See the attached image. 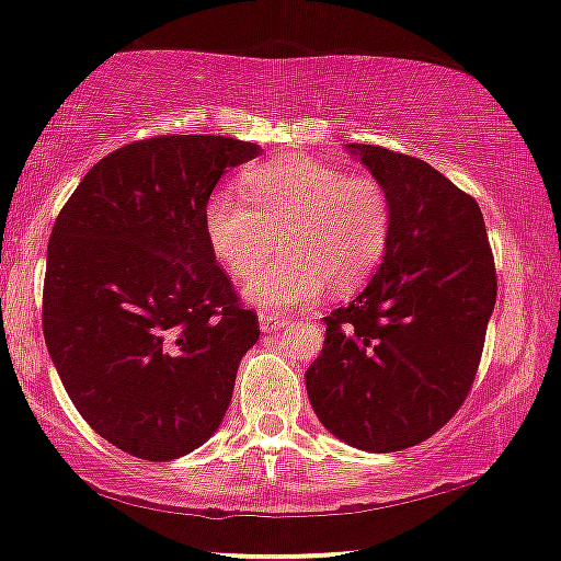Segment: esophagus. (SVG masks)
Masks as SVG:
<instances>
[{
    "label": "esophagus",
    "mask_w": 561,
    "mask_h": 561,
    "mask_svg": "<svg viewBox=\"0 0 561 561\" xmlns=\"http://www.w3.org/2000/svg\"><path fill=\"white\" fill-rule=\"evenodd\" d=\"M257 317H260V330H262V333H275V330L288 328V324L294 322L291 317H283L278 312H260Z\"/></svg>",
    "instance_id": "esophagus-1"
}]
</instances>
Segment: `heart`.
<instances>
[{"label": "heart", "instance_id": "heart-1", "mask_svg": "<svg viewBox=\"0 0 561 561\" xmlns=\"http://www.w3.org/2000/svg\"><path fill=\"white\" fill-rule=\"evenodd\" d=\"M247 197L213 192L205 239L233 278H247L280 244L286 254L247 283V299L265 312H288L328 283L351 291L375 275L396 231V205L379 179L348 174L317 158L286 156L252 165Z\"/></svg>", "mask_w": 561, "mask_h": 561}]
</instances>
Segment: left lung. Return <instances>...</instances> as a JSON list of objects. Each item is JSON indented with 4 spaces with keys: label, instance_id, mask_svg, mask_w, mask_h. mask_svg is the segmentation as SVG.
Segmentation results:
<instances>
[{
    "label": "left lung",
    "instance_id": "obj_1",
    "mask_svg": "<svg viewBox=\"0 0 561 561\" xmlns=\"http://www.w3.org/2000/svg\"><path fill=\"white\" fill-rule=\"evenodd\" d=\"M348 150L390 192L396 231L364 291L324 317L307 396L345 445L398 453L432 437L471 392L496 270L471 195L421 158L358 142Z\"/></svg>",
    "mask_w": 561,
    "mask_h": 561
}]
</instances>
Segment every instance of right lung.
I'll return each instance as SVG.
<instances>
[{
	"label": "right lung",
	"mask_w": 561,
	"mask_h": 561,
	"mask_svg": "<svg viewBox=\"0 0 561 561\" xmlns=\"http://www.w3.org/2000/svg\"><path fill=\"white\" fill-rule=\"evenodd\" d=\"M260 145L161 135L82 176L46 249L44 337L95 434L142 460H176L218 432L260 324L205 239L218 179Z\"/></svg>",
	"instance_id": "obj_1"
}]
</instances>
